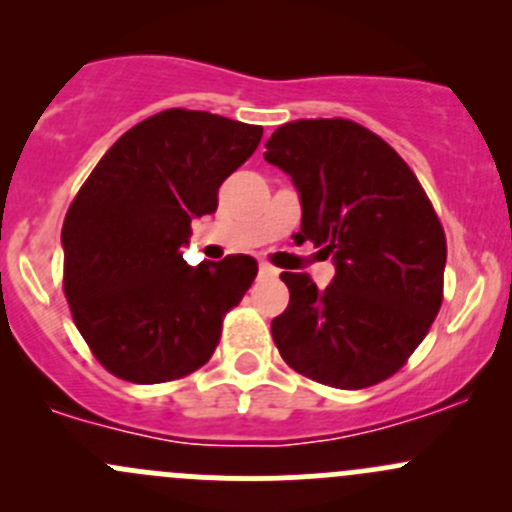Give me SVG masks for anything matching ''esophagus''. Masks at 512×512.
I'll return each mask as SVG.
<instances>
[{
	"mask_svg": "<svg viewBox=\"0 0 512 512\" xmlns=\"http://www.w3.org/2000/svg\"><path fill=\"white\" fill-rule=\"evenodd\" d=\"M260 277H277V270H275V267H270V265H265V262H262Z\"/></svg>",
	"mask_w": 512,
	"mask_h": 512,
	"instance_id": "34e87169",
	"label": "esophagus"
}]
</instances>
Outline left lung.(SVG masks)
I'll use <instances>...</instances> for the list:
<instances>
[{
  "mask_svg": "<svg viewBox=\"0 0 512 512\" xmlns=\"http://www.w3.org/2000/svg\"><path fill=\"white\" fill-rule=\"evenodd\" d=\"M265 146L299 193L297 237L337 270L324 289L302 272L282 275L289 304L272 319L282 359L334 389L389 379L443 299L446 235L421 183L389 143L344 118L285 123Z\"/></svg>",
  "mask_w": 512,
  "mask_h": 512,
  "instance_id": "1",
  "label": "left lung"
}]
</instances>
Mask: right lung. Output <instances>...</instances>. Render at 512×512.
I'll use <instances>...</instances> for the list:
<instances>
[{
  "label": "right lung",
  "mask_w": 512,
  "mask_h": 512,
  "mask_svg": "<svg viewBox=\"0 0 512 512\" xmlns=\"http://www.w3.org/2000/svg\"><path fill=\"white\" fill-rule=\"evenodd\" d=\"M260 138V126L170 108L123 133L71 203L64 292L81 337L118 379L163 384L213 356L257 262L227 255L190 267L183 247Z\"/></svg>",
  "instance_id": "right-lung-1"
}]
</instances>
